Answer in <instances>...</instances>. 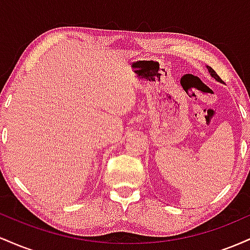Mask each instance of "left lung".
<instances>
[{
    "label": "left lung",
    "mask_w": 250,
    "mask_h": 250,
    "mask_svg": "<svg viewBox=\"0 0 250 250\" xmlns=\"http://www.w3.org/2000/svg\"><path fill=\"white\" fill-rule=\"evenodd\" d=\"M207 68H208V71H209V74H210V75L213 76L214 79L216 80V81H220V82H222V81H221L220 76L217 75V74H216V71H215V70L213 69V68H211V67H207Z\"/></svg>",
    "instance_id": "8db88e82"
}]
</instances>
